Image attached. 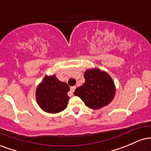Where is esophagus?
<instances>
[{
    "instance_id": "1",
    "label": "esophagus",
    "mask_w": 151,
    "mask_h": 151,
    "mask_svg": "<svg viewBox=\"0 0 151 151\" xmlns=\"http://www.w3.org/2000/svg\"><path fill=\"white\" fill-rule=\"evenodd\" d=\"M76 89V86H72V87L70 88V91L71 93H72V94H73V92L74 91V90Z\"/></svg>"
}]
</instances>
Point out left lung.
Returning a JSON list of instances; mask_svg holds the SVG:
<instances>
[{"label":"left lung","instance_id":"8db88e82","mask_svg":"<svg viewBox=\"0 0 151 151\" xmlns=\"http://www.w3.org/2000/svg\"><path fill=\"white\" fill-rule=\"evenodd\" d=\"M85 82L77 87L74 95L79 96L89 109H99L108 105L114 99L116 86L111 76L98 68L84 72Z\"/></svg>","mask_w":151,"mask_h":151}]
</instances>
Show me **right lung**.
Returning a JSON list of instances; mask_svg holds the SVG:
<instances>
[{"label":"right lung","instance_id":"1","mask_svg":"<svg viewBox=\"0 0 151 151\" xmlns=\"http://www.w3.org/2000/svg\"><path fill=\"white\" fill-rule=\"evenodd\" d=\"M69 91L67 83L60 81L55 75H46L36 89V101L44 111L59 113L67 108Z\"/></svg>","mask_w":151,"mask_h":151}]
</instances>
